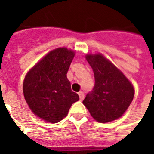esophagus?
Segmentation results:
<instances>
[{"label": "esophagus", "instance_id": "obj_1", "mask_svg": "<svg viewBox=\"0 0 154 154\" xmlns=\"http://www.w3.org/2000/svg\"><path fill=\"white\" fill-rule=\"evenodd\" d=\"M78 95H79V98H80L81 100H82L84 99V93L82 92V91H80L79 93H78Z\"/></svg>", "mask_w": 154, "mask_h": 154}]
</instances>
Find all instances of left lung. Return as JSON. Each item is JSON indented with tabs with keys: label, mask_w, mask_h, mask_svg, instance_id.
<instances>
[{
	"label": "left lung",
	"mask_w": 154,
	"mask_h": 154,
	"mask_svg": "<svg viewBox=\"0 0 154 154\" xmlns=\"http://www.w3.org/2000/svg\"><path fill=\"white\" fill-rule=\"evenodd\" d=\"M95 85L82 103L91 116L100 123L110 122L123 116L134 96L131 82L101 54H87Z\"/></svg>",
	"instance_id": "obj_1"
}]
</instances>
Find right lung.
I'll list each match as a JSON object with an SVG mask.
<instances>
[{"instance_id":"right-lung-1","label":"right lung","mask_w":154,"mask_h":154,"mask_svg":"<svg viewBox=\"0 0 154 154\" xmlns=\"http://www.w3.org/2000/svg\"><path fill=\"white\" fill-rule=\"evenodd\" d=\"M74 55L66 48H56L32 67L25 78L23 92L29 107L48 122H59L79 100L67 78Z\"/></svg>"}]
</instances>
